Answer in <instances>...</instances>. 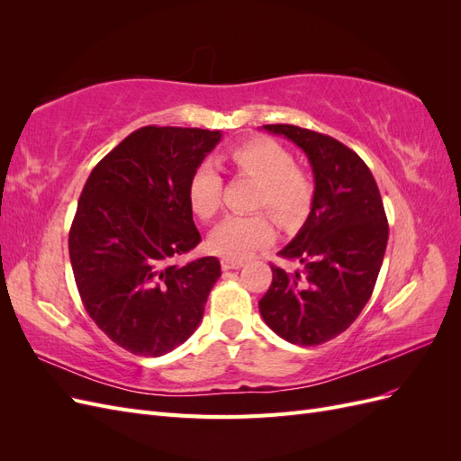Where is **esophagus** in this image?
Listing matches in <instances>:
<instances>
[{
	"label": "esophagus",
	"instance_id": "esophagus-1",
	"mask_svg": "<svg viewBox=\"0 0 461 461\" xmlns=\"http://www.w3.org/2000/svg\"><path fill=\"white\" fill-rule=\"evenodd\" d=\"M244 265V261L242 259H232V258H222L221 259V267L222 269H240Z\"/></svg>",
	"mask_w": 461,
	"mask_h": 461
}]
</instances>
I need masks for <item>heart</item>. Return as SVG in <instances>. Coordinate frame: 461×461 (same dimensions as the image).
<instances>
[{
  "instance_id": "1",
  "label": "heart",
  "mask_w": 461,
  "mask_h": 461,
  "mask_svg": "<svg viewBox=\"0 0 461 461\" xmlns=\"http://www.w3.org/2000/svg\"><path fill=\"white\" fill-rule=\"evenodd\" d=\"M234 171L258 180L256 209L269 213L283 225H292L310 212L313 202L312 178L298 169L292 153L271 138H252L229 149ZM188 202L200 219H213L222 203V176L209 161L200 163L188 180ZM275 236L267 213L229 217L209 234L212 252L242 259L267 246Z\"/></svg>"
}]
</instances>
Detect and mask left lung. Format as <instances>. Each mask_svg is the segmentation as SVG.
I'll return each mask as SVG.
<instances>
[{"label":"left lung","instance_id":"8db88e82","mask_svg":"<svg viewBox=\"0 0 461 461\" xmlns=\"http://www.w3.org/2000/svg\"><path fill=\"white\" fill-rule=\"evenodd\" d=\"M308 156L315 194L300 232L278 256L300 267L271 265L273 283L259 300L265 323L278 337L317 346L339 337L369 302L388 242L381 192L369 167L334 138L294 124H263Z\"/></svg>","mask_w":461,"mask_h":461}]
</instances>
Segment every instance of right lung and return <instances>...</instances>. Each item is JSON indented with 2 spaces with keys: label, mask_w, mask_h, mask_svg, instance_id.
<instances>
[{
  "label": "right lung",
  "mask_w": 461,
  "mask_h": 461,
  "mask_svg": "<svg viewBox=\"0 0 461 461\" xmlns=\"http://www.w3.org/2000/svg\"><path fill=\"white\" fill-rule=\"evenodd\" d=\"M221 131L142 127L97 163L68 230L82 303L107 337L158 357L198 329L221 276L217 258L176 263L202 236L188 180Z\"/></svg>",
  "instance_id": "right-lung-1"
}]
</instances>
